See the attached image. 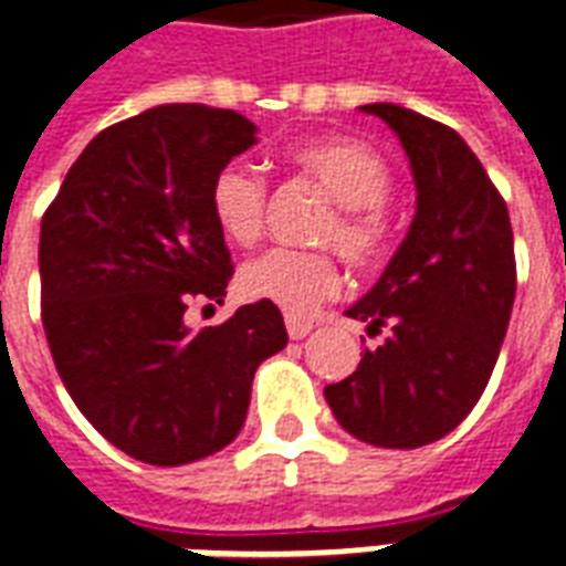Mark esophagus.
<instances>
[{"instance_id":"1","label":"esophagus","mask_w":566,"mask_h":566,"mask_svg":"<svg viewBox=\"0 0 566 566\" xmlns=\"http://www.w3.org/2000/svg\"><path fill=\"white\" fill-rule=\"evenodd\" d=\"M284 324H287V336L291 338H305L312 333V321H305V317L287 315L284 317Z\"/></svg>"}]
</instances>
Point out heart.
Here are the masks:
<instances>
[{"mask_svg":"<svg viewBox=\"0 0 566 566\" xmlns=\"http://www.w3.org/2000/svg\"><path fill=\"white\" fill-rule=\"evenodd\" d=\"M287 167L336 200L333 212L317 224L315 240L336 245L354 270L378 266L389 240L387 219L378 207L392 186L387 161L371 146L333 134L291 146ZM209 212L224 240L251 245L263 233L266 216L263 179L242 165L221 167L209 186ZM338 284L342 270L326 249H270L240 270L242 294L275 303L291 315H308L336 294Z\"/></svg>","mask_w":566,"mask_h":566,"instance_id":"1","label":"heart"}]
</instances>
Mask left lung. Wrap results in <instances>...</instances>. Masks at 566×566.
I'll return each instance as SVG.
<instances>
[{
    "label": "left lung",
    "instance_id": "left-lung-1",
    "mask_svg": "<svg viewBox=\"0 0 566 566\" xmlns=\"http://www.w3.org/2000/svg\"><path fill=\"white\" fill-rule=\"evenodd\" d=\"M396 132L417 182V216L378 284L345 315L387 338L324 389L338 426L389 450L450 434L501 354L516 258L504 198L462 137L399 104H366Z\"/></svg>",
    "mask_w": 566,
    "mask_h": 566
}]
</instances>
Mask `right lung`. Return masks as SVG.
Here are the masks:
<instances>
[{
	"instance_id": "right-lung-1",
	"label": "right lung",
	"mask_w": 566,
	"mask_h": 566,
	"mask_svg": "<svg viewBox=\"0 0 566 566\" xmlns=\"http://www.w3.org/2000/svg\"><path fill=\"white\" fill-rule=\"evenodd\" d=\"M242 113L161 104L95 134L41 219V321L74 405L146 464H188L240 434L251 380L287 345L261 300L191 333L221 303L230 251L209 186L258 144Z\"/></svg>"
}]
</instances>
